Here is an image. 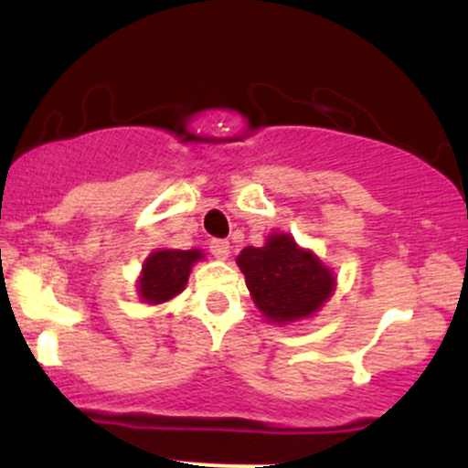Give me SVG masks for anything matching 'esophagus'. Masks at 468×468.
<instances>
[{
	"instance_id": "obj_1",
	"label": "esophagus",
	"mask_w": 468,
	"mask_h": 468,
	"mask_svg": "<svg viewBox=\"0 0 468 468\" xmlns=\"http://www.w3.org/2000/svg\"><path fill=\"white\" fill-rule=\"evenodd\" d=\"M208 250H211L218 260H227L229 252H230V246L227 239H211L208 241Z\"/></svg>"
}]
</instances>
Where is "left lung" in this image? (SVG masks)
<instances>
[{"instance_id": "obj_1", "label": "left lung", "mask_w": 468, "mask_h": 468, "mask_svg": "<svg viewBox=\"0 0 468 468\" xmlns=\"http://www.w3.org/2000/svg\"><path fill=\"white\" fill-rule=\"evenodd\" d=\"M238 264L257 308L277 324L316 313L335 288L332 272L290 235H271L261 249L246 246Z\"/></svg>"}]
</instances>
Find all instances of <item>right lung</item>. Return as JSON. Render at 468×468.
Segmentation results:
<instances>
[{
  "label": "right lung",
  "instance_id": "obj_1",
  "mask_svg": "<svg viewBox=\"0 0 468 468\" xmlns=\"http://www.w3.org/2000/svg\"><path fill=\"white\" fill-rule=\"evenodd\" d=\"M200 257V250H155L143 266V277L138 283L141 297L147 303H163L176 297L185 290L193 261Z\"/></svg>",
  "mask_w": 468,
  "mask_h": 468
}]
</instances>
